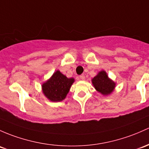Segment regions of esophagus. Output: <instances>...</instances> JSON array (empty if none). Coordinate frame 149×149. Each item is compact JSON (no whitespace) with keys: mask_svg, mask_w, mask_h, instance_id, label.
Returning <instances> with one entry per match:
<instances>
[{"mask_svg":"<svg viewBox=\"0 0 149 149\" xmlns=\"http://www.w3.org/2000/svg\"><path fill=\"white\" fill-rule=\"evenodd\" d=\"M79 78H80V79H81V80H84L85 79V76H84V75H81V76H79Z\"/></svg>","mask_w":149,"mask_h":149,"instance_id":"obj_1","label":"esophagus"}]
</instances>
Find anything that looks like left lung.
<instances>
[{"mask_svg":"<svg viewBox=\"0 0 149 149\" xmlns=\"http://www.w3.org/2000/svg\"><path fill=\"white\" fill-rule=\"evenodd\" d=\"M92 84L97 91L104 95L111 94L116 87V83L109 79L105 70L98 72L92 79Z\"/></svg>","mask_w":149,"mask_h":149,"instance_id":"1","label":"left lung"}]
</instances>
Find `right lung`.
Masks as SVG:
<instances>
[{"instance_id": "add662e5", "label": "right lung", "mask_w": 149, "mask_h": 149, "mask_svg": "<svg viewBox=\"0 0 149 149\" xmlns=\"http://www.w3.org/2000/svg\"><path fill=\"white\" fill-rule=\"evenodd\" d=\"M73 82L74 79H68L60 70H56L48 81L42 84L43 93L53 102L61 101L66 97Z\"/></svg>"}]
</instances>
